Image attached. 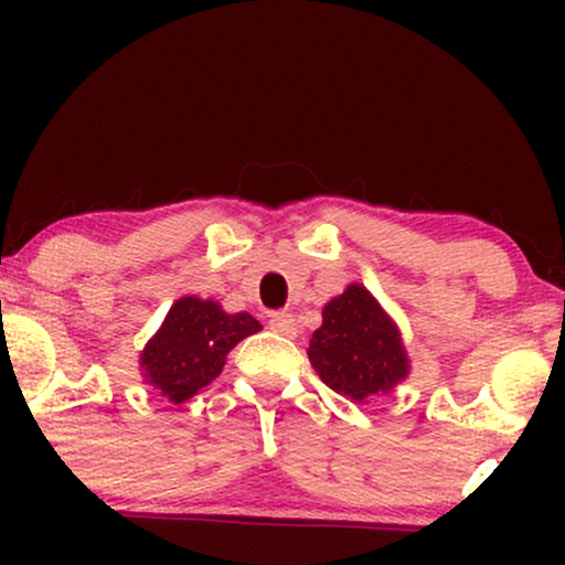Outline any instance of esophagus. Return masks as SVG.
I'll list each match as a JSON object with an SVG mask.
<instances>
[{"label": "esophagus", "mask_w": 565, "mask_h": 565, "mask_svg": "<svg viewBox=\"0 0 565 565\" xmlns=\"http://www.w3.org/2000/svg\"><path fill=\"white\" fill-rule=\"evenodd\" d=\"M268 327L274 329V332L284 334V337H295L297 334V323H295V316H291V313H270Z\"/></svg>", "instance_id": "1"}]
</instances>
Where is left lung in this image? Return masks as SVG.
Masks as SVG:
<instances>
[{"mask_svg":"<svg viewBox=\"0 0 565 565\" xmlns=\"http://www.w3.org/2000/svg\"><path fill=\"white\" fill-rule=\"evenodd\" d=\"M308 359L332 391L355 401L387 393L408 372L398 329L359 284L323 308V323L310 337Z\"/></svg>","mask_w":565,"mask_h":565,"instance_id":"left-lung-1","label":"left lung"}]
</instances>
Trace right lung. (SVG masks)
<instances>
[{
  "label": "right lung",
  "mask_w": 565,
  "mask_h": 565,
  "mask_svg": "<svg viewBox=\"0 0 565 565\" xmlns=\"http://www.w3.org/2000/svg\"><path fill=\"white\" fill-rule=\"evenodd\" d=\"M255 332L260 323L249 313H225L212 300L183 297L142 350L146 380L172 404H183L223 372L228 350Z\"/></svg>",
  "instance_id": "obj_1"
}]
</instances>
